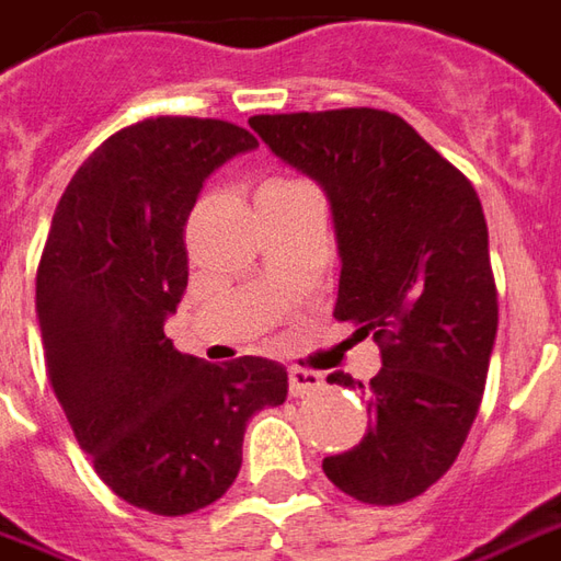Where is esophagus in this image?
I'll list each match as a JSON object with an SVG mask.
<instances>
[{"label": "esophagus", "instance_id": "1", "mask_svg": "<svg viewBox=\"0 0 561 561\" xmlns=\"http://www.w3.org/2000/svg\"><path fill=\"white\" fill-rule=\"evenodd\" d=\"M288 389L294 398H304V394H316L324 389V376L319 370H307V367H291L288 370Z\"/></svg>", "mask_w": 561, "mask_h": 561}]
</instances>
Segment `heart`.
<instances>
[{
    "instance_id": "heart-1",
    "label": "heart",
    "mask_w": 561,
    "mask_h": 561,
    "mask_svg": "<svg viewBox=\"0 0 561 561\" xmlns=\"http://www.w3.org/2000/svg\"><path fill=\"white\" fill-rule=\"evenodd\" d=\"M282 185H291V179H270V182H264L261 187H282Z\"/></svg>"
}]
</instances>
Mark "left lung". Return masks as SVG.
Listing matches in <instances>:
<instances>
[{"mask_svg": "<svg viewBox=\"0 0 561 561\" xmlns=\"http://www.w3.org/2000/svg\"><path fill=\"white\" fill-rule=\"evenodd\" d=\"M252 130L331 199L340 245L336 321L374 334V428L328 480L364 504H403L444 477L483 401L499 331L489 230L468 175L382 108L254 115ZM328 382L358 386L352 376Z\"/></svg>", "mask_w": 561, "mask_h": 561, "instance_id": "1", "label": "left lung"}]
</instances>
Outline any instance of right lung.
I'll list each match as a JSON object with an SVG mask.
<instances>
[{
    "instance_id": "right-lung-1",
    "label": "right lung",
    "mask_w": 561,
    "mask_h": 561,
    "mask_svg": "<svg viewBox=\"0 0 561 561\" xmlns=\"http://www.w3.org/2000/svg\"><path fill=\"white\" fill-rule=\"evenodd\" d=\"M257 139L215 117H145L108 136L62 191L35 273L50 389L117 499L158 516L233 485L245 422L288 374L203 362L163 334L187 285L185 225L206 175Z\"/></svg>"
}]
</instances>
